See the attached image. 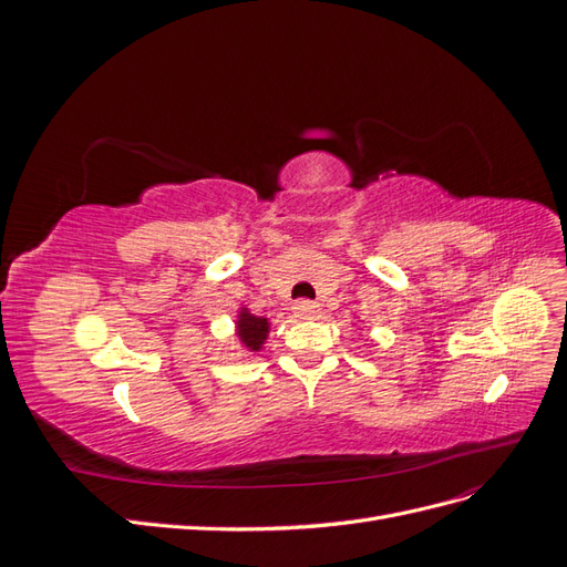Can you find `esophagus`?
Segmentation results:
<instances>
[{"instance_id":"1","label":"esophagus","mask_w":567,"mask_h":567,"mask_svg":"<svg viewBox=\"0 0 567 567\" xmlns=\"http://www.w3.org/2000/svg\"><path fill=\"white\" fill-rule=\"evenodd\" d=\"M293 315L300 319H312L319 315V305L310 302V300H298V302H293Z\"/></svg>"}]
</instances>
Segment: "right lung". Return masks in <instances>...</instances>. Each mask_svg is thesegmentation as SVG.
I'll list each match as a JSON object with an SVG mask.
<instances>
[{"label": "right lung", "instance_id": "1", "mask_svg": "<svg viewBox=\"0 0 567 567\" xmlns=\"http://www.w3.org/2000/svg\"><path fill=\"white\" fill-rule=\"evenodd\" d=\"M236 331H238V338H241L244 346L248 350L257 352L262 348V342L269 333V321L265 317H255L248 310H241V315H238V321H236Z\"/></svg>", "mask_w": 567, "mask_h": 567}]
</instances>
